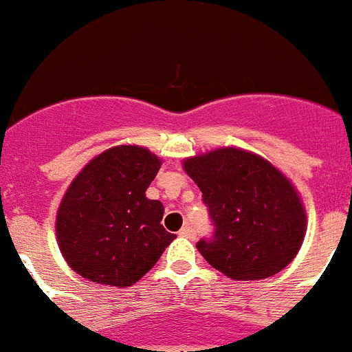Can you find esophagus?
I'll list each match as a JSON object with an SVG mask.
<instances>
[{
  "label": "esophagus",
  "mask_w": 352,
  "mask_h": 352,
  "mask_svg": "<svg viewBox=\"0 0 352 352\" xmlns=\"http://www.w3.org/2000/svg\"><path fill=\"white\" fill-rule=\"evenodd\" d=\"M179 236H185V238H189V240H194V238H196V230H194L192 225H185V227H182V230H179Z\"/></svg>",
  "instance_id": "esophagus-1"
}]
</instances>
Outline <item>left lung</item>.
Returning <instances> with one entry per match:
<instances>
[{
    "mask_svg": "<svg viewBox=\"0 0 352 352\" xmlns=\"http://www.w3.org/2000/svg\"><path fill=\"white\" fill-rule=\"evenodd\" d=\"M184 167L201 190L214 227L212 236L196 243L210 265L247 282L291 263L305 234V212L280 170L240 148H218Z\"/></svg>",
    "mask_w": 352,
    "mask_h": 352,
    "instance_id": "8db88e82",
    "label": "left lung"
}]
</instances>
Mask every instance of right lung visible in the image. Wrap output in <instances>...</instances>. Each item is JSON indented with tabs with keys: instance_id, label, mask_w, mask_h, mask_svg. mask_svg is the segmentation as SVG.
I'll return each mask as SVG.
<instances>
[{
	"instance_id": "obj_1",
	"label": "right lung",
	"mask_w": 352,
	"mask_h": 352,
	"mask_svg": "<svg viewBox=\"0 0 352 352\" xmlns=\"http://www.w3.org/2000/svg\"><path fill=\"white\" fill-rule=\"evenodd\" d=\"M160 165L147 148L122 145L78 174L56 220L72 271L91 282L129 287L153 269L176 238L162 225V201L145 196Z\"/></svg>"
}]
</instances>
